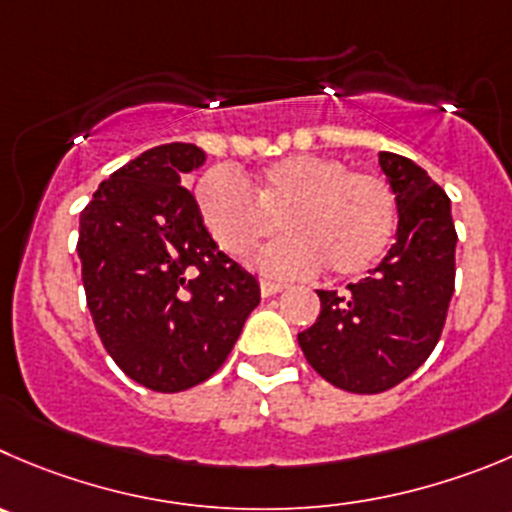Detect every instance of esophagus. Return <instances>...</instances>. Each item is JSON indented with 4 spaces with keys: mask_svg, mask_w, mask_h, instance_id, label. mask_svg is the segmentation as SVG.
<instances>
[{
    "mask_svg": "<svg viewBox=\"0 0 512 512\" xmlns=\"http://www.w3.org/2000/svg\"><path fill=\"white\" fill-rule=\"evenodd\" d=\"M279 291H284V284H279V281L261 279V294H264V296H274V294H279Z\"/></svg>",
    "mask_w": 512,
    "mask_h": 512,
    "instance_id": "esophagus-1",
    "label": "esophagus"
}]
</instances>
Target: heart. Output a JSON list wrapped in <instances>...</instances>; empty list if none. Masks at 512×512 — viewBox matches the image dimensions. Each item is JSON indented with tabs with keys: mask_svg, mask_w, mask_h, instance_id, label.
Returning a JSON list of instances; mask_svg holds the SVG:
<instances>
[{
	"mask_svg": "<svg viewBox=\"0 0 512 512\" xmlns=\"http://www.w3.org/2000/svg\"><path fill=\"white\" fill-rule=\"evenodd\" d=\"M203 223L226 253L243 259L276 228L286 236L259 259L264 274L301 276L324 264L354 276L377 264L397 231V198L387 180L349 173L347 163L299 153L269 163L246 183L228 168H211L196 183Z\"/></svg>",
	"mask_w": 512,
	"mask_h": 512,
	"instance_id": "obj_1",
	"label": "heart"
}]
</instances>
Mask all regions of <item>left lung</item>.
I'll list each match as a JSON object with an SVG mask.
<instances>
[{
  "label": "left lung",
  "instance_id": "8db88e82",
  "mask_svg": "<svg viewBox=\"0 0 512 512\" xmlns=\"http://www.w3.org/2000/svg\"><path fill=\"white\" fill-rule=\"evenodd\" d=\"M379 165L397 198V241L349 291H316L321 311L299 334L306 362L354 394L392 389L430 357L455 291L447 193L405 155L379 153Z\"/></svg>",
  "mask_w": 512,
  "mask_h": 512
}]
</instances>
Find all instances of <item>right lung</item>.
<instances>
[{"mask_svg": "<svg viewBox=\"0 0 512 512\" xmlns=\"http://www.w3.org/2000/svg\"><path fill=\"white\" fill-rule=\"evenodd\" d=\"M206 153L150 148L115 170L80 213L77 256L102 347L153 392L206 382L261 301L256 276L218 248L180 186Z\"/></svg>", "mask_w": 512, "mask_h": 512, "instance_id": "add662e5", "label": "right lung"}]
</instances>
